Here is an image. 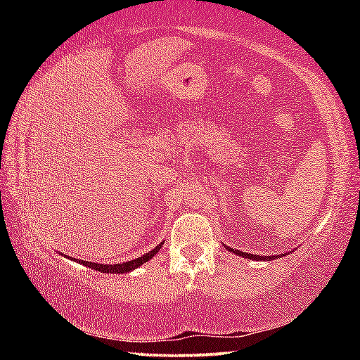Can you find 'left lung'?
<instances>
[{"label":"left lung","instance_id":"1","mask_svg":"<svg viewBox=\"0 0 360 360\" xmlns=\"http://www.w3.org/2000/svg\"><path fill=\"white\" fill-rule=\"evenodd\" d=\"M224 248H225V249H229L230 252L238 254V255H241V257L249 259V260H275V259H278V257H283V255H288V254H289V252H284V254H279V255H257V254H249V252L236 251V249H231V248L225 246V245H224ZM290 252H294V251H290Z\"/></svg>","mask_w":360,"mask_h":360}]
</instances>
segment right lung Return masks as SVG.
Returning <instances> with one entry per match:
<instances>
[{
  "label": "right lung",
  "instance_id": "1",
  "mask_svg": "<svg viewBox=\"0 0 360 360\" xmlns=\"http://www.w3.org/2000/svg\"><path fill=\"white\" fill-rule=\"evenodd\" d=\"M163 246V241L160 243V245H157L152 251H149L148 254L141 255V257L138 259H133V260H129V262H122V264H98V262H87V260H77L75 257H66V259H71L72 262H79V264L87 266V268H92V270H96V271H101V273H129V271H133L135 268L141 266L143 264H146V262L150 260L154 255L160 251Z\"/></svg>",
  "mask_w": 360,
  "mask_h": 360
}]
</instances>
